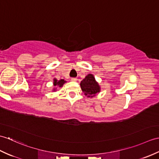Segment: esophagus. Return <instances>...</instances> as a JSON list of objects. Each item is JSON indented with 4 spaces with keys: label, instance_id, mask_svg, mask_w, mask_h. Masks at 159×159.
I'll use <instances>...</instances> for the list:
<instances>
[{
    "label": "esophagus",
    "instance_id": "34e87169",
    "mask_svg": "<svg viewBox=\"0 0 159 159\" xmlns=\"http://www.w3.org/2000/svg\"><path fill=\"white\" fill-rule=\"evenodd\" d=\"M76 80H77V79H76V78H72V79H71V80H72V81H76Z\"/></svg>",
    "mask_w": 159,
    "mask_h": 159
}]
</instances>
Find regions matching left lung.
Wrapping results in <instances>:
<instances>
[{"mask_svg": "<svg viewBox=\"0 0 159 159\" xmlns=\"http://www.w3.org/2000/svg\"><path fill=\"white\" fill-rule=\"evenodd\" d=\"M80 87L83 92L89 98H93L100 91V87L91 74H89L80 82Z\"/></svg>", "mask_w": 159, "mask_h": 159, "instance_id": "obj_1", "label": "left lung"}]
</instances>
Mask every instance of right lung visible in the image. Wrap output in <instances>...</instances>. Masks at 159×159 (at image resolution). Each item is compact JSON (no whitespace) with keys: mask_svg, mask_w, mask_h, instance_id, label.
<instances>
[{"mask_svg":"<svg viewBox=\"0 0 159 159\" xmlns=\"http://www.w3.org/2000/svg\"><path fill=\"white\" fill-rule=\"evenodd\" d=\"M66 82V80H64V79H61V80H57L56 79H53V86H55V87L53 89V91H55L57 89V87H62L64 84Z\"/></svg>","mask_w":159,"mask_h":159,"instance_id":"add662e5","label":"right lung"}]
</instances>
